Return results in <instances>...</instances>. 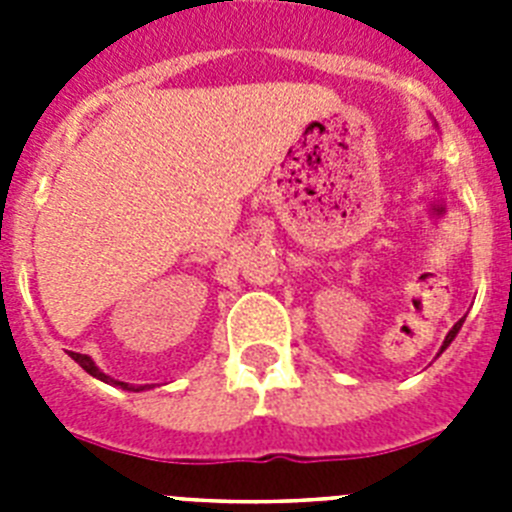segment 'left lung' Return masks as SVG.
<instances>
[{"mask_svg": "<svg viewBox=\"0 0 512 512\" xmlns=\"http://www.w3.org/2000/svg\"><path fill=\"white\" fill-rule=\"evenodd\" d=\"M461 325H464V318H461V320H459V323H456V325H454V328H451V330H449V336H446V341H443L441 351H446V348H449V343H451V341H454V338H456V333H459V330H461Z\"/></svg>", "mask_w": 512, "mask_h": 512, "instance_id": "8db88e82", "label": "left lung"}]
</instances>
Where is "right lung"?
Masks as SVG:
<instances>
[{
	"instance_id": "obj_1",
	"label": "right lung",
	"mask_w": 512,
	"mask_h": 512,
	"mask_svg": "<svg viewBox=\"0 0 512 512\" xmlns=\"http://www.w3.org/2000/svg\"><path fill=\"white\" fill-rule=\"evenodd\" d=\"M71 359L76 361V364L81 366V369H84V372L87 374H92V377H97L99 382H104V384H115V387H122V390H128V392H143V390H148V384H128V382H120V379H112L110 374H104L102 369H99L97 364H94L92 361V356H87V354H76V351H71Z\"/></svg>"
}]
</instances>
